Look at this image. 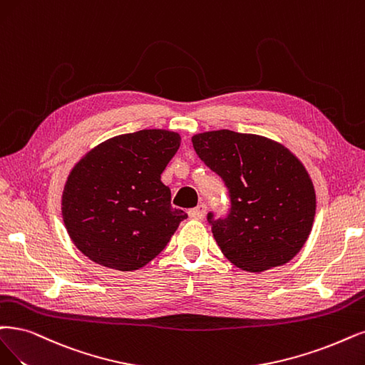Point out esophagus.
<instances>
[{
    "label": "esophagus",
    "mask_w": 365,
    "mask_h": 365,
    "mask_svg": "<svg viewBox=\"0 0 365 365\" xmlns=\"http://www.w3.org/2000/svg\"><path fill=\"white\" fill-rule=\"evenodd\" d=\"M206 205H200V206H197V207H194V209H191L190 212V217L192 218V220H201L206 215Z\"/></svg>",
    "instance_id": "34e87169"
}]
</instances>
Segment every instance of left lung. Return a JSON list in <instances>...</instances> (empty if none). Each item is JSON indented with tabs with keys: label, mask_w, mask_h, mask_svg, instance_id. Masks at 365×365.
I'll return each mask as SVG.
<instances>
[{
	"label": "left lung",
	"mask_w": 365,
	"mask_h": 365,
	"mask_svg": "<svg viewBox=\"0 0 365 365\" xmlns=\"http://www.w3.org/2000/svg\"><path fill=\"white\" fill-rule=\"evenodd\" d=\"M191 140L230 192V215L207 217L222 254L247 272L289 263L312 233L316 215L314 185L302 162L262 135L221 129Z\"/></svg>",
	"instance_id": "1"
}]
</instances>
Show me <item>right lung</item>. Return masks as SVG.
Returning a JSON list of instances; mask_svg holds the SVG:
<instances>
[{
    "mask_svg": "<svg viewBox=\"0 0 365 365\" xmlns=\"http://www.w3.org/2000/svg\"><path fill=\"white\" fill-rule=\"evenodd\" d=\"M180 147V135L143 129L93 147L71 170L61 215L75 247L121 272L144 267L165 248L187 217L171 207L160 174Z\"/></svg>",
    "mask_w": 365,
    "mask_h": 365,
    "instance_id": "right-lung-1",
    "label": "right lung"
}]
</instances>
